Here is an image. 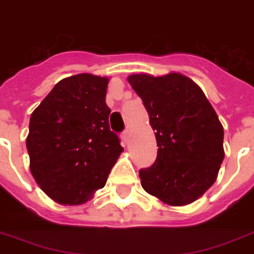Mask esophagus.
<instances>
[{"label":"esophagus","mask_w":254,"mask_h":254,"mask_svg":"<svg viewBox=\"0 0 254 254\" xmlns=\"http://www.w3.org/2000/svg\"><path fill=\"white\" fill-rule=\"evenodd\" d=\"M122 139H123L126 143H128V140H129V131H128V129H125V131L122 132Z\"/></svg>","instance_id":"obj_1"}]
</instances>
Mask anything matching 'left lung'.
<instances>
[{
	"instance_id": "1",
	"label": "left lung",
	"mask_w": 254,
	"mask_h": 254,
	"mask_svg": "<svg viewBox=\"0 0 254 254\" xmlns=\"http://www.w3.org/2000/svg\"><path fill=\"white\" fill-rule=\"evenodd\" d=\"M155 129L154 165L140 169L143 189L173 206L191 203L215 182L224 128L202 89L179 73L128 76Z\"/></svg>"
}]
</instances>
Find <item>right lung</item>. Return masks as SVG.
<instances>
[{
  "instance_id": "obj_1",
  "label": "right lung",
  "mask_w": 254,
  "mask_h": 254,
  "mask_svg": "<svg viewBox=\"0 0 254 254\" xmlns=\"http://www.w3.org/2000/svg\"><path fill=\"white\" fill-rule=\"evenodd\" d=\"M108 79L70 76L53 87L30 116V171L49 197L81 205L104 188L123 147L110 129Z\"/></svg>"
}]
</instances>
